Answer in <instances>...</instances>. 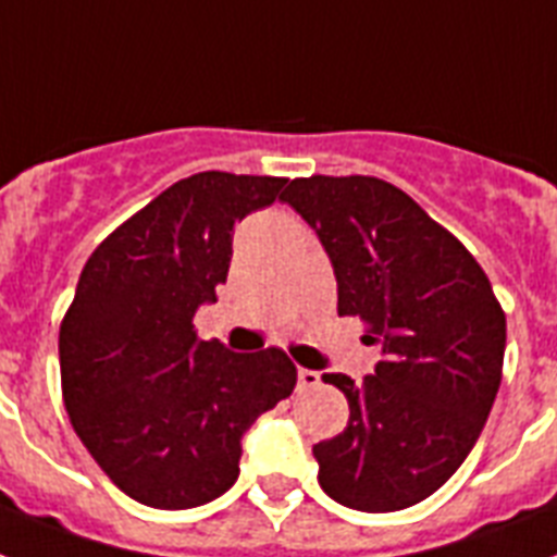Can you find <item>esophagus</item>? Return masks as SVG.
I'll return each mask as SVG.
<instances>
[{
  "instance_id": "obj_1",
  "label": "esophagus",
  "mask_w": 557,
  "mask_h": 557,
  "mask_svg": "<svg viewBox=\"0 0 557 557\" xmlns=\"http://www.w3.org/2000/svg\"><path fill=\"white\" fill-rule=\"evenodd\" d=\"M297 386L300 388L320 386V372H314V369H300V372H297Z\"/></svg>"
}]
</instances>
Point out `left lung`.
<instances>
[{
    "label": "left lung",
    "mask_w": 557,
    "mask_h": 557,
    "mask_svg": "<svg viewBox=\"0 0 557 557\" xmlns=\"http://www.w3.org/2000/svg\"><path fill=\"white\" fill-rule=\"evenodd\" d=\"M323 243L337 314L372 325L383 357L355 383L349 426L314 446L329 498L397 512L437 492L467 460L500 386L506 314L460 239L377 176H306L280 197Z\"/></svg>",
    "instance_id": "1"
}]
</instances>
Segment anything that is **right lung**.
<instances>
[{"label": "right lung", "mask_w": 557, "mask_h": 557, "mask_svg": "<svg viewBox=\"0 0 557 557\" xmlns=\"http://www.w3.org/2000/svg\"><path fill=\"white\" fill-rule=\"evenodd\" d=\"M283 176L202 171L148 202L88 257L59 329L62 397L74 432L128 498L191 509L239 474L243 437L292 395L283 349L237 355L200 341L234 225L283 197Z\"/></svg>", "instance_id": "right-lung-1"}]
</instances>
